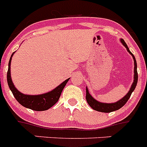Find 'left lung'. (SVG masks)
Segmentation results:
<instances>
[{
    "instance_id": "8db88e82",
    "label": "left lung",
    "mask_w": 147,
    "mask_h": 147,
    "mask_svg": "<svg viewBox=\"0 0 147 147\" xmlns=\"http://www.w3.org/2000/svg\"><path fill=\"white\" fill-rule=\"evenodd\" d=\"M121 42H122V44L125 46V48L127 49V51L132 56V58L134 59V80H133V82L132 84V86H131L130 89H129V92L127 93L126 96H124L121 99H120L119 101H118L117 102H115V103H102V102H99L98 101H96V99L93 98V96H91V95L90 94L89 92H88V88L86 87V100L87 102L88 103V105L90 106L91 108H93V110L98 111V112H102V113H110L113 112V111H115V110H119L121 107H122L127 103V102L129 100V97H130L131 94L133 92V90L136 88V85H137L138 82V72H137V62H136V58H135L134 55L132 54L129 49L127 47V44L124 42V40H121Z\"/></svg>"
}]
</instances>
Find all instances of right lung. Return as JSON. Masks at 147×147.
<instances>
[{
	"instance_id": "add662e5",
	"label": "right lung",
	"mask_w": 147,
	"mask_h": 147,
	"mask_svg": "<svg viewBox=\"0 0 147 147\" xmlns=\"http://www.w3.org/2000/svg\"><path fill=\"white\" fill-rule=\"evenodd\" d=\"M14 54L15 52L12 53L11 57H10L9 62V67H8L7 71V82L15 98L20 105L26 108L31 109V110H35V111H44V110H49L58 102L62 90L65 88L70 79L65 80L59 86H57L55 89L49 93L40 95H34V96L23 94V93H20L19 90H18V89L15 88L11 81L10 65H11V57Z\"/></svg>"
}]
</instances>
